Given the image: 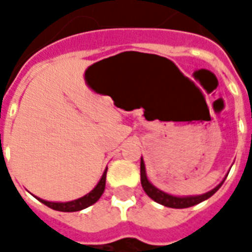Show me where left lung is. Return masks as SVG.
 <instances>
[{
    "label": "left lung",
    "instance_id": "1",
    "mask_svg": "<svg viewBox=\"0 0 252 252\" xmlns=\"http://www.w3.org/2000/svg\"><path fill=\"white\" fill-rule=\"evenodd\" d=\"M227 178V175H225ZM225 178L216 186L213 188L209 191H206L204 194H198V195H173L166 193L163 190L158 189L157 186H154L150 180L147 178V173H146V164H144V160L143 158L140 159V182H142V186L144 191L147 193V195L150 198H153L155 202H158L160 205L169 206V208H175V209H182V208H189V206L197 205L200 204L202 201L208 200L209 197L216 193L217 190L221 188V185L224 184Z\"/></svg>",
    "mask_w": 252,
    "mask_h": 252
}]
</instances>
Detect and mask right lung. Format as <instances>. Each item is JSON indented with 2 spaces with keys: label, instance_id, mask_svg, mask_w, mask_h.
<instances>
[{
  "label": "right lung",
  "instance_id": "right-lung-1",
  "mask_svg": "<svg viewBox=\"0 0 252 252\" xmlns=\"http://www.w3.org/2000/svg\"><path fill=\"white\" fill-rule=\"evenodd\" d=\"M106 170L105 169L104 174L101 177V180L98 181V184L95 185L92 191H89L88 194H85L81 198H77V200L72 201H67V202H54V201H46L41 200L39 197H36L37 200L43 202L44 205H47L48 208L51 209H55V211L59 212H77V211H82L85 208L88 206L93 205L94 202H97L99 200V197L102 195L105 190V181H106Z\"/></svg>",
  "mask_w": 252,
  "mask_h": 252
}]
</instances>
